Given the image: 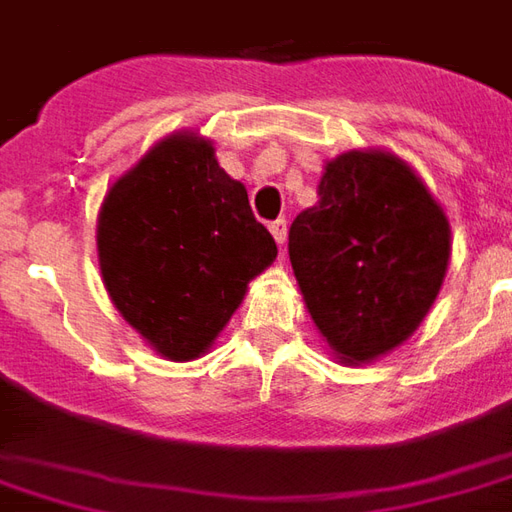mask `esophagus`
<instances>
[{
	"label": "esophagus",
	"mask_w": 512,
	"mask_h": 512,
	"mask_svg": "<svg viewBox=\"0 0 512 512\" xmlns=\"http://www.w3.org/2000/svg\"><path fill=\"white\" fill-rule=\"evenodd\" d=\"M268 230H271V235H274V241L277 244H285V238H288V221L285 219H277V221H271L268 224Z\"/></svg>",
	"instance_id": "obj_1"
}]
</instances>
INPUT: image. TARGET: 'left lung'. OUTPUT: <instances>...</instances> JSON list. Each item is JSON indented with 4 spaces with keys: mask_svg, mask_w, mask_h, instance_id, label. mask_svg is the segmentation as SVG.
Returning <instances> with one entry per match:
<instances>
[{
    "mask_svg": "<svg viewBox=\"0 0 512 512\" xmlns=\"http://www.w3.org/2000/svg\"><path fill=\"white\" fill-rule=\"evenodd\" d=\"M452 230L416 171L391 152H343L288 232L307 313L338 360L371 363L405 343L441 291Z\"/></svg>",
    "mask_w": 512,
    "mask_h": 512,
    "instance_id": "8db88e82",
    "label": "left lung"
}]
</instances>
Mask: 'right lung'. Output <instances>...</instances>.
<instances>
[{
	"label": "right lung",
	"mask_w": 512,
	"mask_h": 512,
	"mask_svg": "<svg viewBox=\"0 0 512 512\" xmlns=\"http://www.w3.org/2000/svg\"><path fill=\"white\" fill-rule=\"evenodd\" d=\"M102 282L124 321L166 360L213 346L277 244L246 188L196 132H174L113 182L96 219Z\"/></svg>",
	"instance_id": "obj_1"
}]
</instances>
